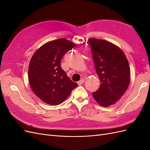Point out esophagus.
Returning a JSON list of instances; mask_svg holds the SVG:
<instances>
[{
	"instance_id": "34e87169",
	"label": "esophagus",
	"mask_w": 150,
	"mask_h": 150,
	"mask_svg": "<svg viewBox=\"0 0 150 150\" xmlns=\"http://www.w3.org/2000/svg\"><path fill=\"white\" fill-rule=\"evenodd\" d=\"M84 83V80L83 79H81L80 81H78V84L79 85H81V84H83Z\"/></svg>"
}]
</instances>
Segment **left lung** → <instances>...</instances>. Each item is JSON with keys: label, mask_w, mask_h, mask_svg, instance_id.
<instances>
[{"label": "left lung", "mask_w": 150, "mask_h": 150, "mask_svg": "<svg viewBox=\"0 0 150 150\" xmlns=\"http://www.w3.org/2000/svg\"><path fill=\"white\" fill-rule=\"evenodd\" d=\"M89 42L95 68L101 86L93 96L103 107L115 104L128 89L130 82L129 66L122 50L105 40L91 38Z\"/></svg>", "instance_id": "left-lung-1"}]
</instances>
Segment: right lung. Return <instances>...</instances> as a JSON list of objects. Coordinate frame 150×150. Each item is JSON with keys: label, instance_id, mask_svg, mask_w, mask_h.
Here are the masks:
<instances>
[{"label": "right lung", "instance_id": "1", "mask_svg": "<svg viewBox=\"0 0 150 150\" xmlns=\"http://www.w3.org/2000/svg\"><path fill=\"white\" fill-rule=\"evenodd\" d=\"M75 46L69 40L59 39L44 44L32 57L28 69L29 84L45 103L54 106L61 104L78 86L61 67L63 56Z\"/></svg>", "mask_w": 150, "mask_h": 150}]
</instances>
